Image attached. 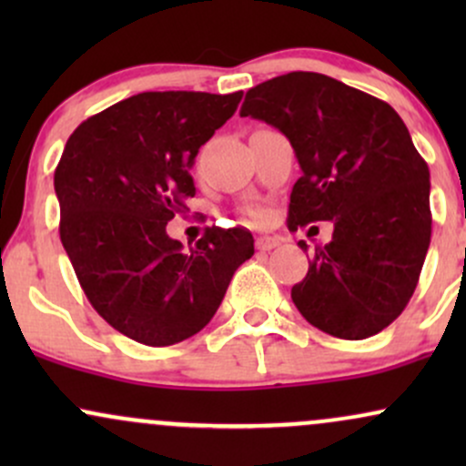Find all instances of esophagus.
<instances>
[{
  "label": "esophagus",
  "instance_id": "1",
  "mask_svg": "<svg viewBox=\"0 0 466 466\" xmlns=\"http://www.w3.org/2000/svg\"><path fill=\"white\" fill-rule=\"evenodd\" d=\"M278 245H280V240L274 238V237H258V238H256V248H258L260 251H269V249L278 248Z\"/></svg>",
  "mask_w": 466,
  "mask_h": 466
}]
</instances>
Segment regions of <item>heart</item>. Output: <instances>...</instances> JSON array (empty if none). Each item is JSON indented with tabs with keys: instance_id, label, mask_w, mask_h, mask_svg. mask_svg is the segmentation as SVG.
<instances>
[{
	"instance_id": "heart-1",
	"label": "heart",
	"mask_w": 466,
	"mask_h": 466,
	"mask_svg": "<svg viewBox=\"0 0 466 466\" xmlns=\"http://www.w3.org/2000/svg\"><path fill=\"white\" fill-rule=\"evenodd\" d=\"M254 217H260V215H258V212H254Z\"/></svg>"
}]
</instances>
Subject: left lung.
<instances>
[{"label":"left lung","instance_id":"8db88e82","mask_svg":"<svg viewBox=\"0 0 466 466\" xmlns=\"http://www.w3.org/2000/svg\"><path fill=\"white\" fill-rule=\"evenodd\" d=\"M240 116L280 129L296 151L302 177L291 190L289 229L335 226L293 285V304L339 339L377 335L408 307L431 238L430 168L405 122L383 100L315 72L256 85Z\"/></svg>","mask_w":466,"mask_h":466}]
</instances>
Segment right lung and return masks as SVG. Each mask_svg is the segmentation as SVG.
I'll use <instances>...</instances> for the list:
<instances>
[{
  "mask_svg": "<svg viewBox=\"0 0 466 466\" xmlns=\"http://www.w3.org/2000/svg\"><path fill=\"white\" fill-rule=\"evenodd\" d=\"M243 92H144L69 136L55 170L58 234L100 318L147 346H173L212 319L234 271L254 256L245 228H208L188 251L166 223L195 197L201 144Z\"/></svg>",
  "mask_w": 466,
  "mask_h": 466,
  "instance_id": "right-lung-1",
  "label": "right lung"
}]
</instances>
